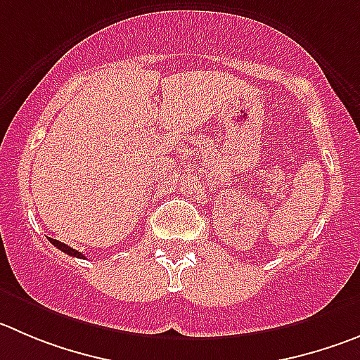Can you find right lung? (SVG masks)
<instances>
[{
    "label": "right lung",
    "mask_w": 360,
    "mask_h": 360,
    "mask_svg": "<svg viewBox=\"0 0 360 360\" xmlns=\"http://www.w3.org/2000/svg\"><path fill=\"white\" fill-rule=\"evenodd\" d=\"M49 241H51V243L55 245L56 248H60V250H62V252H65V254H69V256H72V257H79V259H82V257H85V256H83V254H82V252L74 250V248H70L69 245L62 243V241H58V240H53V238H49Z\"/></svg>",
    "instance_id": "add662e5"
}]
</instances>
